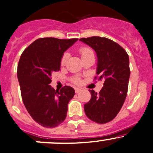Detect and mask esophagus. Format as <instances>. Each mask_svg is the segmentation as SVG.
<instances>
[{
    "label": "esophagus",
    "instance_id": "34e87169",
    "mask_svg": "<svg viewBox=\"0 0 153 153\" xmlns=\"http://www.w3.org/2000/svg\"><path fill=\"white\" fill-rule=\"evenodd\" d=\"M81 91H82L81 88H75V93H76V94L79 93V92Z\"/></svg>",
    "mask_w": 153,
    "mask_h": 153
}]
</instances>
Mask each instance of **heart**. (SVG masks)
Wrapping results in <instances>:
<instances>
[{"label":"heart","mask_w":153,"mask_h":153,"mask_svg":"<svg viewBox=\"0 0 153 153\" xmlns=\"http://www.w3.org/2000/svg\"><path fill=\"white\" fill-rule=\"evenodd\" d=\"M79 52H80V56H81L82 59L86 58L87 56H91V55H94L93 51H92L90 48H88V47H82V48H80L79 49ZM68 57H69V54L68 53H64V55L62 56V59H61L62 65H65V63H66ZM71 81L73 82V83H75V84H80V83H81V79H80V78H78V77H73V78H71Z\"/></svg>","instance_id":"obj_1"}]
</instances>
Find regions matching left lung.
<instances>
[{
  "mask_svg": "<svg viewBox=\"0 0 153 153\" xmlns=\"http://www.w3.org/2000/svg\"><path fill=\"white\" fill-rule=\"evenodd\" d=\"M94 50L97 56V74L104 79L100 93L90 90V101L84 105L86 116L97 123L113 120L123 106L128 91L130 68L128 53L117 43L102 37L80 38Z\"/></svg>",
  "mask_w": 153,
  "mask_h": 153,
  "instance_id": "left-lung-1",
  "label": "left lung"
}]
</instances>
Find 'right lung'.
Here are the masks:
<instances>
[{
	"label": "right lung",
	"instance_id": "right-lung-1",
	"mask_svg": "<svg viewBox=\"0 0 153 153\" xmlns=\"http://www.w3.org/2000/svg\"><path fill=\"white\" fill-rule=\"evenodd\" d=\"M78 40L39 38L22 53L17 67L22 98L30 116L42 126H57L67 116L75 90L65 85L55 91L49 84L51 74L60 70L64 52Z\"/></svg>",
	"mask_w": 153,
	"mask_h": 153
}]
</instances>
